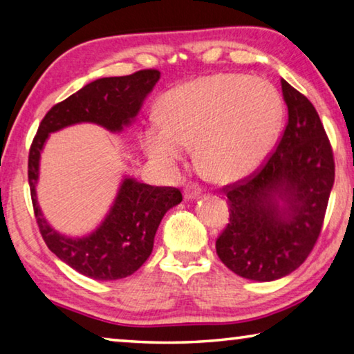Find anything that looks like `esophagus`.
<instances>
[{
    "instance_id": "34e87169",
    "label": "esophagus",
    "mask_w": 354,
    "mask_h": 354,
    "mask_svg": "<svg viewBox=\"0 0 354 354\" xmlns=\"http://www.w3.org/2000/svg\"><path fill=\"white\" fill-rule=\"evenodd\" d=\"M201 194V189L197 187V186H187L186 189H184V198L186 200H194L200 197Z\"/></svg>"
}]
</instances>
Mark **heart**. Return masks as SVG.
I'll list each match as a JSON object with an SVG mask.
<instances>
[{
	"label": "heart",
	"instance_id": "heart-1",
	"mask_svg": "<svg viewBox=\"0 0 354 354\" xmlns=\"http://www.w3.org/2000/svg\"><path fill=\"white\" fill-rule=\"evenodd\" d=\"M162 122L143 133L151 160L173 170L187 147L216 181H236L254 173L271 154L283 120L277 88L261 77L216 74L183 83L160 104Z\"/></svg>",
	"mask_w": 354,
	"mask_h": 354
}]
</instances>
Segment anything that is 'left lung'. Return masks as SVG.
Masks as SVG:
<instances>
[{
	"instance_id": "1",
	"label": "left lung",
	"mask_w": 354,
	"mask_h": 354,
	"mask_svg": "<svg viewBox=\"0 0 354 354\" xmlns=\"http://www.w3.org/2000/svg\"><path fill=\"white\" fill-rule=\"evenodd\" d=\"M288 124L265 167L227 189L230 222L216 241L230 271L272 282L298 269L315 245L334 184L333 148L315 106L285 82Z\"/></svg>"
}]
</instances>
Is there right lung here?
Instances as JSON below:
<instances>
[{
  "label": "right lung",
  "mask_w": 354,
  "mask_h": 354,
  "mask_svg": "<svg viewBox=\"0 0 354 354\" xmlns=\"http://www.w3.org/2000/svg\"><path fill=\"white\" fill-rule=\"evenodd\" d=\"M160 72L138 71L126 77L97 78L44 116L32 140L28 159L32 206L47 248L77 272L94 280H118L131 276L148 260L162 217L183 201L175 187H154L124 176L104 221L85 236H67L55 230L37 201L41 154L50 133L91 122L109 132H122L136 121L148 94L159 82Z\"/></svg>",
  "instance_id": "add662e5"
}]
</instances>
